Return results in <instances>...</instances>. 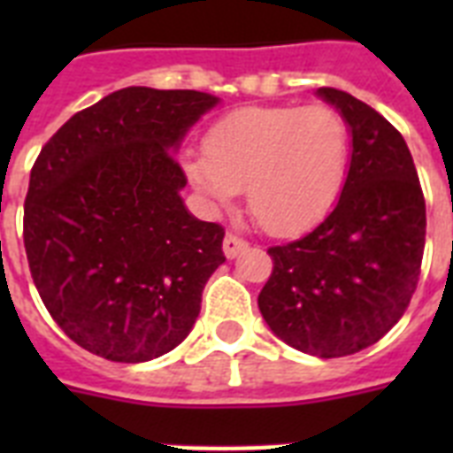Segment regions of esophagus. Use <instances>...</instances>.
Wrapping results in <instances>:
<instances>
[{"mask_svg":"<svg viewBox=\"0 0 453 453\" xmlns=\"http://www.w3.org/2000/svg\"><path fill=\"white\" fill-rule=\"evenodd\" d=\"M247 242L240 240V237H234V234L230 233H227L226 240H223V254H226V258H237V256L247 251Z\"/></svg>","mask_w":453,"mask_h":453,"instance_id":"1","label":"esophagus"}]
</instances>
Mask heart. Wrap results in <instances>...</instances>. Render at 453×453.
Here are the masks:
<instances>
[{
    "mask_svg": "<svg viewBox=\"0 0 453 453\" xmlns=\"http://www.w3.org/2000/svg\"><path fill=\"white\" fill-rule=\"evenodd\" d=\"M350 134L326 105H254L220 117L204 152L183 171L206 204L223 209L244 190L258 226L277 237L312 227L343 188Z\"/></svg>",
    "mask_w": 453,
    "mask_h": 453,
    "instance_id": "heart-1",
    "label": "heart"
}]
</instances>
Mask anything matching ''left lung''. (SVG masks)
<instances>
[{
    "mask_svg": "<svg viewBox=\"0 0 453 453\" xmlns=\"http://www.w3.org/2000/svg\"><path fill=\"white\" fill-rule=\"evenodd\" d=\"M317 96L348 124V176L312 233L268 249L275 268L258 308L284 343L329 359L365 350L404 315L421 273L426 202L411 152L386 117L338 88Z\"/></svg>",
    "mask_w": 453,
    "mask_h": 453,
    "instance_id": "8db88e82",
    "label": "left lung"
}]
</instances>
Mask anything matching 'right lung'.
<instances>
[{
  "label": "right lung",
  "instance_id": "1",
  "mask_svg": "<svg viewBox=\"0 0 453 453\" xmlns=\"http://www.w3.org/2000/svg\"><path fill=\"white\" fill-rule=\"evenodd\" d=\"M219 103L188 88H119L39 152L25 254L46 310L84 350L138 365L195 326L206 280L226 263V233L188 211L176 152Z\"/></svg>",
  "mask_w": 453,
  "mask_h": 453
}]
</instances>
